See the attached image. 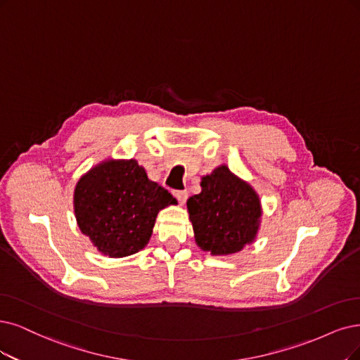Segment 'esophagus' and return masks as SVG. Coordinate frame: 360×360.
Returning a JSON list of instances; mask_svg holds the SVG:
<instances>
[{
	"label": "esophagus",
	"instance_id": "esophagus-1",
	"mask_svg": "<svg viewBox=\"0 0 360 360\" xmlns=\"http://www.w3.org/2000/svg\"><path fill=\"white\" fill-rule=\"evenodd\" d=\"M173 195L176 197V200L179 202V205H184L185 202H187V198H188V193L187 191H173Z\"/></svg>",
	"mask_w": 360,
	"mask_h": 360
}]
</instances>
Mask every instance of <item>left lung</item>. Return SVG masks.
Segmentation results:
<instances>
[{
	"label": "left lung",
	"mask_w": 360,
	"mask_h": 360,
	"mask_svg": "<svg viewBox=\"0 0 360 360\" xmlns=\"http://www.w3.org/2000/svg\"><path fill=\"white\" fill-rule=\"evenodd\" d=\"M200 185V194L187 202L198 248L231 255L254 242L262 215L257 191L225 165L203 176Z\"/></svg>",
	"instance_id": "obj_1"
}]
</instances>
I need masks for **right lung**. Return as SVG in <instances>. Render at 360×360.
Segmentation results:
<instances>
[{"mask_svg":"<svg viewBox=\"0 0 360 360\" xmlns=\"http://www.w3.org/2000/svg\"><path fill=\"white\" fill-rule=\"evenodd\" d=\"M175 203L136 160H105L79 178L74 212L79 230L103 255L123 258L150 242L157 214Z\"/></svg>","mask_w":360,"mask_h":360,"instance_id":"add662e5","label":"right lung"}]
</instances>
